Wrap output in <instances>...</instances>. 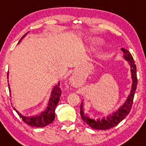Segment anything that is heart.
<instances>
[{
  "instance_id": "b5f03b06",
  "label": "heart",
  "mask_w": 146,
  "mask_h": 146,
  "mask_svg": "<svg viewBox=\"0 0 146 146\" xmlns=\"http://www.w3.org/2000/svg\"><path fill=\"white\" fill-rule=\"evenodd\" d=\"M90 42H91L92 44H98V43L99 42H98V41H97L96 40L93 39V40H91V41H90Z\"/></svg>"
}]
</instances>
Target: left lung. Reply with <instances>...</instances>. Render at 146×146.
Returning a JSON list of instances; mask_svg holds the SVG:
<instances>
[{
  "label": "left lung",
  "instance_id": "8db88e82",
  "mask_svg": "<svg viewBox=\"0 0 146 146\" xmlns=\"http://www.w3.org/2000/svg\"><path fill=\"white\" fill-rule=\"evenodd\" d=\"M122 51L124 53V58L127 61L129 62L131 67V73L132 78V85L131 93L128 96V100L125 102L121 108L117 110V112L114 113L113 115H110L107 118H103L101 120L98 119L95 121L93 119L86 117L85 115L82 108V104H80V116L84 122L88 124L90 128L97 130H108V129L113 128L119 123L127 115L130 113L132 108V105L133 104L134 95H135V91H136L137 86V67L135 64L134 59L132 58L131 53L128 50L125 48H121Z\"/></svg>",
  "mask_w": 146,
  "mask_h": 146
}]
</instances>
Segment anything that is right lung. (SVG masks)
Segmentation results:
<instances>
[{
  "instance_id": "add662e5",
  "label": "right lung",
  "mask_w": 146,
  "mask_h": 146,
  "mask_svg": "<svg viewBox=\"0 0 146 146\" xmlns=\"http://www.w3.org/2000/svg\"><path fill=\"white\" fill-rule=\"evenodd\" d=\"M27 33L21 38V39L20 40L19 42H21L22 38H23L26 36ZM18 42V43H19ZM8 73H7V78H8ZM10 90V89H9ZM62 91L60 88L59 87V84H58V86L54 87L53 90H52L51 96L50 98V101L48 102V104L47 108L45 111L42 112L40 115H37L36 117H26L23 116L21 113H19L14 108V110H16V113H18V115H19V117H21L23 121L25 123H26L27 124H28L30 126H33V127H44L46 125L49 124V123H52L53 121L55 119V110H56V108L58 105V102L60 100V97L62 94Z\"/></svg>"
}]
</instances>
